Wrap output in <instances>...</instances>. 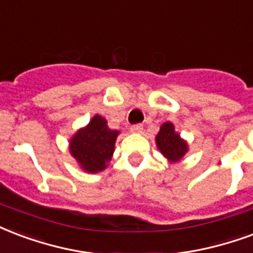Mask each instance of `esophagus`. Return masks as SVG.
Here are the masks:
<instances>
[{
    "label": "esophagus",
    "instance_id": "34e87169",
    "mask_svg": "<svg viewBox=\"0 0 253 253\" xmlns=\"http://www.w3.org/2000/svg\"><path fill=\"white\" fill-rule=\"evenodd\" d=\"M130 130H131V132L139 134V132H142V130H143V126H142L141 123H138V125H132V126L130 127Z\"/></svg>",
    "mask_w": 253,
    "mask_h": 253
}]
</instances>
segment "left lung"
<instances>
[{"instance_id":"left-lung-1","label":"left lung","mask_w":253,"mask_h":253,"mask_svg":"<svg viewBox=\"0 0 253 253\" xmlns=\"http://www.w3.org/2000/svg\"><path fill=\"white\" fill-rule=\"evenodd\" d=\"M155 143L170 162H178L188 153V143L175 132L174 125L170 122H165L161 126L160 132L155 136Z\"/></svg>"}]
</instances>
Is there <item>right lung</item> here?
Here are the masks:
<instances>
[{
	"mask_svg": "<svg viewBox=\"0 0 253 253\" xmlns=\"http://www.w3.org/2000/svg\"><path fill=\"white\" fill-rule=\"evenodd\" d=\"M118 135L119 131L111 130L104 118L95 115L71 138L69 151L84 171L98 173L111 161Z\"/></svg>",
	"mask_w": 253,
	"mask_h": 253,
	"instance_id": "right-lung-1",
	"label": "right lung"
}]
</instances>
